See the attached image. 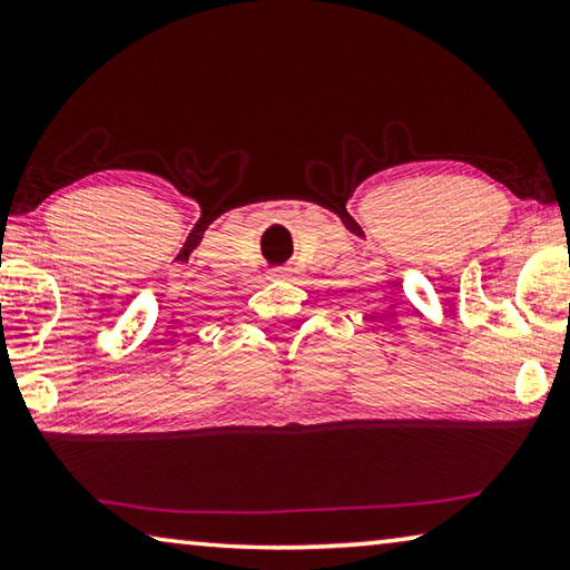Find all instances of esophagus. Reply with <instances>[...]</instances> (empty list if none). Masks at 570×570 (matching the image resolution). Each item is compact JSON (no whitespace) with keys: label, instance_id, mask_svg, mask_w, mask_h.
<instances>
[{"label":"esophagus","instance_id":"34e87169","mask_svg":"<svg viewBox=\"0 0 570 570\" xmlns=\"http://www.w3.org/2000/svg\"><path fill=\"white\" fill-rule=\"evenodd\" d=\"M286 276V268H276V272L272 274V278H284Z\"/></svg>","mask_w":570,"mask_h":570}]
</instances>
